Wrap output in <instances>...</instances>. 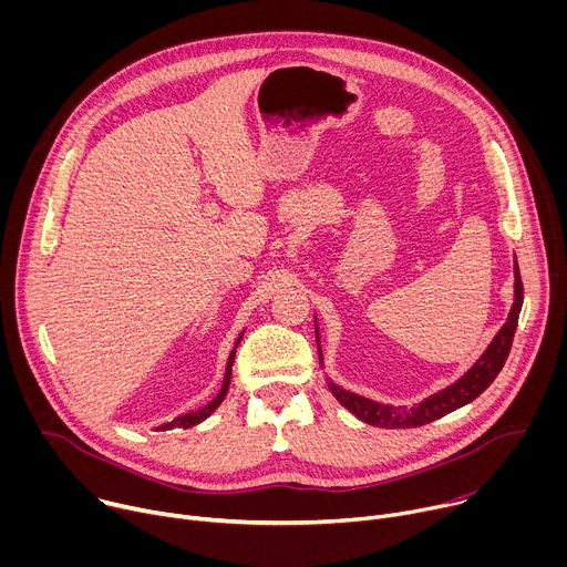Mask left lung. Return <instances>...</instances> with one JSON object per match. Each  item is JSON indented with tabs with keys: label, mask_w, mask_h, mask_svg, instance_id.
Here are the masks:
<instances>
[{
	"label": "left lung",
	"mask_w": 567,
	"mask_h": 567,
	"mask_svg": "<svg viewBox=\"0 0 567 567\" xmlns=\"http://www.w3.org/2000/svg\"><path fill=\"white\" fill-rule=\"evenodd\" d=\"M514 276H516V282H514L516 285V291H514L516 300L512 305L507 322L501 328V332L496 334V339L492 341L487 352H484L477 359V363L462 379H457L453 385L431 394L429 399H424L422 403H415V406H411V409L377 403L372 399L348 392L341 385L328 381L332 394L361 422L379 426V429H417V426L431 424V422L453 413L455 409L466 406L468 401H473L475 396H480L484 390L492 385V381L498 377V372L503 370V365L509 357L514 334H516V328H518V313H520V307H523V280H520L518 265L514 267ZM316 343H318V328H316ZM318 350H320V343H318ZM318 357H320V352H318ZM320 361H322V357H320Z\"/></svg>",
	"instance_id": "8db88e82"
}]
</instances>
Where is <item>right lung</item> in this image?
I'll use <instances>...</instances> for the list:
<instances>
[{"label": "right lung", "mask_w": 567, "mask_h": 567, "mask_svg": "<svg viewBox=\"0 0 567 567\" xmlns=\"http://www.w3.org/2000/svg\"><path fill=\"white\" fill-rule=\"evenodd\" d=\"M239 341H241V334H239L237 343H239ZM237 343H235V348H237ZM233 361H235V350H233V352H230V357H228V363H226V374H224V381H221V390L217 392V396H215L210 403H206L204 409H199V411H195V413H186V415H182V417H177V420H173V422H168V424H164V426H158L156 431L190 429V426H197L199 422H204L206 417H210V415L215 413V409H217L219 403L224 401L226 392H228V385H230V374H233Z\"/></svg>", "instance_id": "right-lung-1"}]
</instances>
